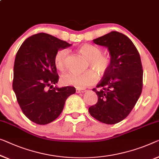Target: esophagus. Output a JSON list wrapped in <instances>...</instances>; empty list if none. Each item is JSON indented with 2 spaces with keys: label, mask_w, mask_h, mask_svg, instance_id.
<instances>
[{
  "label": "esophagus",
  "mask_w": 159,
  "mask_h": 159,
  "mask_svg": "<svg viewBox=\"0 0 159 159\" xmlns=\"http://www.w3.org/2000/svg\"><path fill=\"white\" fill-rule=\"evenodd\" d=\"M75 91H76V93H84V92H86V91L85 89H75Z\"/></svg>",
  "instance_id": "34e87169"
}]
</instances>
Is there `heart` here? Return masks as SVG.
<instances>
[{"instance_id":"obj_1","label":"heart","mask_w":159,"mask_h":159,"mask_svg":"<svg viewBox=\"0 0 159 159\" xmlns=\"http://www.w3.org/2000/svg\"><path fill=\"white\" fill-rule=\"evenodd\" d=\"M79 51L89 59V65L99 74L103 75L108 71L110 67L111 59L108 56L102 54V50L98 47L91 44H84L79 47ZM68 56V50L67 48H62L57 52L54 58V64L57 69L61 71L65 69L67 64ZM98 79L97 73L94 70H89L82 73L75 72L66 73L61 78V82L64 85L84 89L95 84Z\"/></svg>"}]
</instances>
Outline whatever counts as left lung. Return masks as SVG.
<instances>
[{
    "label": "left lung",
    "instance_id": "left-lung-1",
    "mask_svg": "<svg viewBox=\"0 0 159 159\" xmlns=\"http://www.w3.org/2000/svg\"><path fill=\"white\" fill-rule=\"evenodd\" d=\"M105 46L111 56V64L103 79L93 89L98 102L89 107L91 116L106 124L121 121L131 113L143 87V68L138 50L126 35L111 31L93 40Z\"/></svg>",
    "mask_w": 159,
    "mask_h": 159
}]
</instances>
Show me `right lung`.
<instances>
[{
	"mask_svg": "<svg viewBox=\"0 0 159 159\" xmlns=\"http://www.w3.org/2000/svg\"><path fill=\"white\" fill-rule=\"evenodd\" d=\"M70 46L53 35L40 33L28 38L16 53L13 89L23 113L35 124L53 121L62 112L68 97L75 93L73 86L53 88L59 79L54 64L56 54Z\"/></svg>",
	"mask_w": 159,
	"mask_h": 159,
	"instance_id": "obj_1",
	"label": "right lung"
}]
</instances>
